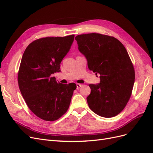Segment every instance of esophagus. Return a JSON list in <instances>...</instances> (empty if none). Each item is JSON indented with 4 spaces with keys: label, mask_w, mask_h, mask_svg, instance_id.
<instances>
[{
    "label": "esophagus",
    "mask_w": 153,
    "mask_h": 153,
    "mask_svg": "<svg viewBox=\"0 0 153 153\" xmlns=\"http://www.w3.org/2000/svg\"><path fill=\"white\" fill-rule=\"evenodd\" d=\"M82 87V84H76V88L77 89H79L80 87Z\"/></svg>",
    "instance_id": "34e87169"
}]
</instances>
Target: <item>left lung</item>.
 I'll use <instances>...</instances> for the list:
<instances>
[{"instance_id": "8db88e82", "label": "left lung", "mask_w": 153, "mask_h": 153, "mask_svg": "<svg viewBox=\"0 0 153 153\" xmlns=\"http://www.w3.org/2000/svg\"><path fill=\"white\" fill-rule=\"evenodd\" d=\"M75 39L88 68L100 75V84H89L88 105L100 116H115L126 106L135 82V69L126 49L117 39L98 33L78 35Z\"/></svg>"}]
</instances>
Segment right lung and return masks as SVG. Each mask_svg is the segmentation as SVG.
Instances as JSON below:
<instances>
[{
	"mask_svg": "<svg viewBox=\"0 0 153 153\" xmlns=\"http://www.w3.org/2000/svg\"><path fill=\"white\" fill-rule=\"evenodd\" d=\"M74 37L73 34L36 39L23 54L18 73L21 94L29 109L45 121H56L67 112L76 88L75 83L63 84L52 77L61 71V62Z\"/></svg>",
	"mask_w": 153,
	"mask_h": 153,
	"instance_id": "add662e5",
	"label": "right lung"
}]
</instances>
